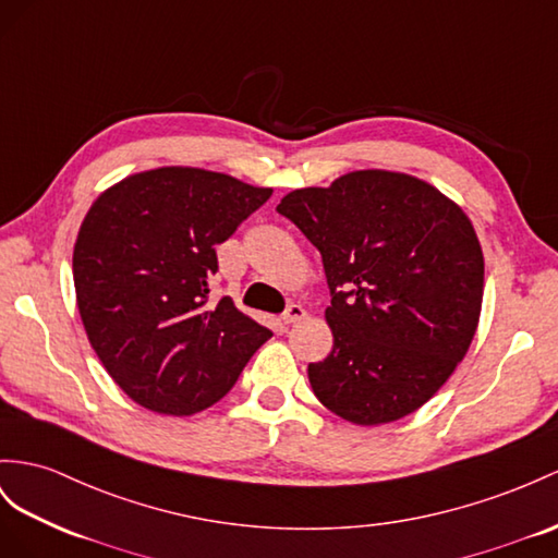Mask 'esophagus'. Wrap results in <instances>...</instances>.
Segmentation results:
<instances>
[{"label":"esophagus","instance_id":"34e87169","mask_svg":"<svg viewBox=\"0 0 558 558\" xmlns=\"http://www.w3.org/2000/svg\"><path fill=\"white\" fill-rule=\"evenodd\" d=\"M306 316V311H304V306L302 304H290L288 308H284V313H282V323L284 325H294V323H299Z\"/></svg>","mask_w":558,"mask_h":558}]
</instances>
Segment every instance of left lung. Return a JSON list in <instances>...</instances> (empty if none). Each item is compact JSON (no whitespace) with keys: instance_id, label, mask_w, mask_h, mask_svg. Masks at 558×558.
Listing matches in <instances>:
<instances>
[{"instance_id":"obj_1","label":"left lung","mask_w":558,"mask_h":558,"mask_svg":"<svg viewBox=\"0 0 558 558\" xmlns=\"http://www.w3.org/2000/svg\"><path fill=\"white\" fill-rule=\"evenodd\" d=\"M278 214L320 252L332 296L335 347L308 363L318 401L363 426L422 408L481 316L483 252L466 214L434 185L384 169L292 191Z\"/></svg>"}]
</instances>
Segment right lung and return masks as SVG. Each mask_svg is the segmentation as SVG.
<instances>
[{
	"instance_id": "add662e5",
	"label": "right lung",
	"mask_w": 558,
	"mask_h": 558,
	"mask_svg": "<svg viewBox=\"0 0 558 558\" xmlns=\"http://www.w3.org/2000/svg\"><path fill=\"white\" fill-rule=\"evenodd\" d=\"M193 167L134 174L82 221L73 278L84 330L118 387L160 415H193L233 389L274 337L231 296L209 302L217 245L270 197Z\"/></svg>"
}]
</instances>
